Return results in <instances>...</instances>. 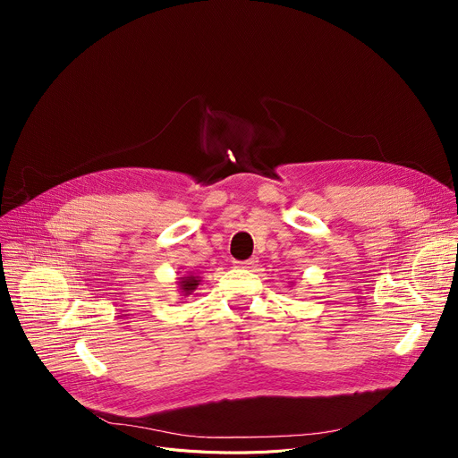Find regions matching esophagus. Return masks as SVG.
<instances>
[{"label": "esophagus", "instance_id": "1", "mask_svg": "<svg viewBox=\"0 0 458 458\" xmlns=\"http://www.w3.org/2000/svg\"><path fill=\"white\" fill-rule=\"evenodd\" d=\"M257 263H259V259H257V257H251V259H248V260H239V263H235V268L251 270V268L257 267Z\"/></svg>", "mask_w": 458, "mask_h": 458}]
</instances>
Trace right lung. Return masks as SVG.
I'll list each match as a JSON object with an SVG mask.
<instances>
[{
  "label": "right lung",
  "mask_w": 458,
  "mask_h": 458,
  "mask_svg": "<svg viewBox=\"0 0 458 458\" xmlns=\"http://www.w3.org/2000/svg\"><path fill=\"white\" fill-rule=\"evenodd\" d=\"M199 284H201V277H199V276H193V274L182 276V277H179V281H177V288H179V292H181L184 297L191 295L195 290H198Z\"/></svg>",
  "instance_id": "obj_1"
}]
</instances>
